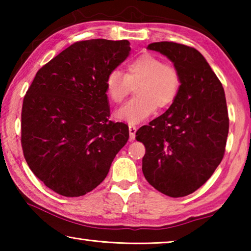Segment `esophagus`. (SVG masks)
<instances>
[{
  "label": "esophagus",
  "mask_w": 251,
  "mask_h": 251,
  "mask_svg": "<svg viewBox=\"0 0 251 251\" xmlns=\"http://www.w3.org/2000/svg\"><path fill=\"white\" fill-rule=\"evenodd\" d=\"M128 129H129V138H130V141H134L135 136H136V130H137V128H136V126L129 125Z\"/></svg>",
  "instance_id": "esophagus-1"
}]
</instances>
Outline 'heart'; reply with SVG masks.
I'll return each mask as SVG.
<instances>
[{"label":"heart","mask_w":251,"mask_h":251,"mask_svg":"<svg viewBox=\"0 0 251 251\" xmlns=\"http://www.w3.org/2000/svg\"><path fill=\"white\" fill-rule=\"evenodd\" d=\"M180 85V74L175 66L146 53L127 63L124 75L117 70L109 72L105 91L110 101L120 104L135 87L136 96L117 110L116 117L137 124L151 116L156 107L168 108L179 94Z\"/></svg>","instance_id":"obj_1"}]
</instances>
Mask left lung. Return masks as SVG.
<instances>
[{
	"instance_id": "8db88e82",
	"label": "left lung",
	"mask_w": 251,
	"mask_h": 251,
	"mask_svg": "<svg viewBox=\"0 0 251 251\" xmlns=\"http://www.w3.org/2000/svg\"><path fill=\"white\" fill-rule=\"evenodd\" d=\"M148 49L166 55L180 74V91L166 112L142 126L143 174L158 192L184 197L209 179L223 160L229 117L223 84L196 49L156 42Z\"/></svg>"
}]
</instances>
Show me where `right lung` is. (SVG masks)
<instances>
[{"label":"right lung","instance_id":"add662e5","mask_svg":"<svg viewBox=\"0 0 251 251\" xmlns=\"http://www.w3.org/2000/svg\"><path fill=\"white\" fill-rule=\"evenodd\" d=\"M129 42H75L41 67L24 96L21 144L34 175L53 192L79 197L107 176L128 141V126L109 121V72L129 54Z\"/></svg>","mask_w":251,"mask_h":251}]
</instances>
